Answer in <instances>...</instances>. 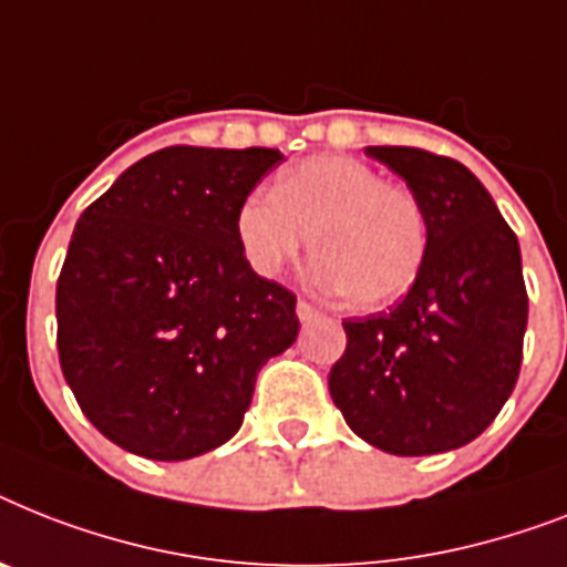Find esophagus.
<instances>
[{"mask_svg": "<svg viewBox=\"0 0 567 567\" xmlns=\"http://www.w3.org/2000/svg\"><path fill=\"white\" fill-rule=\"evenodd\" d=\"M320 315H323V311H320L315 302H308V299H299L297 302V317L302 320V323H308V320H317Z\"/></svg>", "mask_w": 567, "mask_h": 567, "instance_id": "obj_1", "label": "esophagus"}]
</instances>
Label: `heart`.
<instances>
[{
    "instance_id": "obj_1",
    "label": "heart",
    "mask_w": 567,
    "mask_h": 567,
    "mask_svg": "<svg viewBox=\"0 0 567 567\" xmlns=\"http://www.w3.org/2000/svg\"><path fill=\"white\" fill-rule=\"evenodd\" d=\"M244 256L276 276L308 247L334 291L355 308L393 306L427 259V215L411 188L393 186L352 156H311L285 168L270 195L236 215Z\"/></svg>"
}]
</instances>
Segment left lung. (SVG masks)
<instances>
[{"label": "left lung", "instance_id": "left-lung-1", "mask_svg": "<svg viewBox=\"0 0 567 567\" xmlns=\"http://www.w3.org/2000/svg\"><path fill=\"white\" fill-rule=\"evenodd\" d=\"M427 215L425 268L399 306L343 320L347 352L329 393L361 440L399 457L472 443L522 370L527 288L522 250L481 179L451 156L367 148Z\"/></svg>", "mask_w": 567, "mask_h": 567}]
</instances>
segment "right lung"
Masks as SVG:
<instances>
[{"label":"right lung","instance_id":"add662e5","mask_svg":"<svg viewBox=\"0 0 567 567\" xmlns=\"http://www.w3.org/2000/svg\"><path fill=\"white\" fill-rule=\"evenodd\" d=\"M276 148L174 145L84 209L58 276V355L92 425L188 460L236 434L256 375L297 340V297L250 268L236 215Z\"/></svg>","mask_w":567,"mask_h":567}]
</instances>
